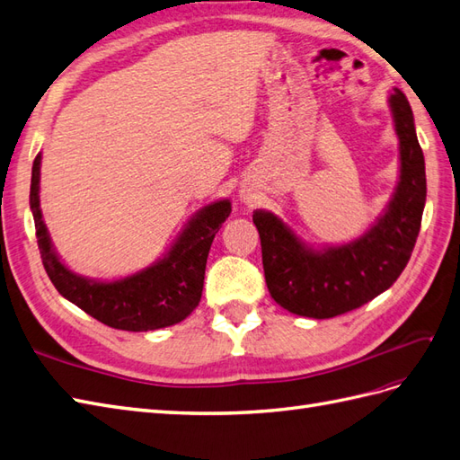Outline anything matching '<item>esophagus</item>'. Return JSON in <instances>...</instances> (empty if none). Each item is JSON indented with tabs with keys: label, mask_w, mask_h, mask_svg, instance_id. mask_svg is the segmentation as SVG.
<instances>
[{
	"label": "esophagus",
	"mask_w": 460,
	"mask_h": 460,
	"mask_svg": "<svg viewBox=\"0 0 460 460\" xmlns=\"http://www.w3.org/2000/svg\"><path fill=\"white\" fill-rule=\"evenodd\" d=\"M243 198H244V199H249V194H243Z\"/></svg>",
	"instance_id": "esophagus-1"
}]
</instances>
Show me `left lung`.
<instances>
[{"label": "left lung", "instance_id": "1", "mask_svg": "<svg viewBox=\"0 0 460 460\" xmlns=\"http://www.w3.org/2000/svg\"><path fill=\"white\" fill-rule=\"evenodd\" d=\"M388 102L400 139V181L367 233L314 251L272 211L252 214L270 296L293 314L332 319L361 307L394 284L414 251L426 206V163L406 95L394 89Z\"/></svg>", "mask_w": 460, "mask_h": 460}]
</instances>
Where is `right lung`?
I'll use <instances>...</instances> for the list:
<instances>
[{
  "instance_id": "right-lung-1",
  "label": "right lung",
  "mask_w": 460,
  "mask_h": 460,
  "mask_svg": "<svg viewBox=\"0 0 460 460\" xmlns=\"http://www.w3.org/2000/svg\"><path fill=\"white\" fill-rule=\"evenodd\" d=\"M40 159L32 163L31 209L44 270L60 296L118 331L147 332L184 321L202 297L209 246L231 214L229 199L199 209L159 262L122 279L95 281L74 274L54 252L40 211Z\"/></svg>"
}]
</instances>
